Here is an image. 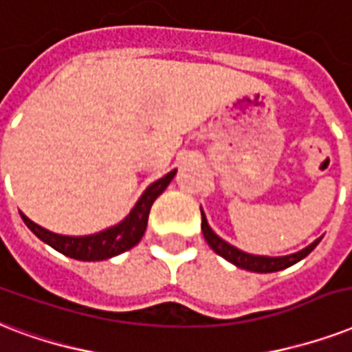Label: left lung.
Returning a JSON list of instances; mask_svg holds the SVG:
<instances>
[{"label": "left lung", "mask_w": 352, "mask_h": 352, "mask_svg": "<svg viewBox=\"0 0 352 352\" xmlns=\"http://www.w3.org/2000/svg\"><path fill=\"white\" fill-rule=\"evenodd\" d=\"M201 231H204V239L207 241V244L211 246L214 253H219L220 257H224L226 261H230L231 264H235L242 270H250V272H257V274H272V272H279V270H285L292 264L299 263L301 258H305L312 250H314L318 244H320V239H316L310 246L303 248L301 252H296L292 255H285V257H264V255H252V253L241 252L239 248L231 246L226 241H222L217 233H214L209 224H207V219L204 211H201Z\"/></svg>", "instance_id": "1"}]
</instances>
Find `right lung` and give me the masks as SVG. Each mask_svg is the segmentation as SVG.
<instances>
[{
    "mask_svg": "<svg viewBox=\"0 0 352 352\" xmlns=\"http://www.w3.org/2000/svg\"><path fill=\"white\" fill-rule=\"evenodd\" d=\"M176 168L165 174L163 178L151 184L145 189V192L141 195L138 204L133 206L126 219L119 222L117 226H111L108 230L99 231L95 235L86 236H67L58 235L53 231L45 230L42 226L34 224L32 220H29L23 213L21 219L25 222V226L34 233V235L54 248L56 252L64 253L65 257L77 258V261H104V258L116 257L119 253L126 252L130 248H133L141 241V236L145 235L146 222H148V213L151 207L154 204L157 196L162 195L163 190L167 189V185L170 184V179L174 178Z\"/></svg>",
    "mask_w": 352,
    "mask_h": 352,
    "instance_id": "1",
    "label": "right lung"
}]
</instances>
